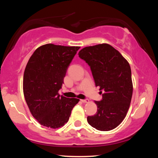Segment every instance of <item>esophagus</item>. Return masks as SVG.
I'll use <instances>...</instances> for the list:
<instances>
[{
    "label": "esophagus",
    "instance_id": "obj_1",
    "mask_svg": "<svg viewBox=\"0 0 158 158\" xmlns=\"http://www.w3.org/2000/svg\"><path fill=\"white\" fill-rule=\"evenodd\" d=\"M81 101L84 103H87V102H89V99L85 98V99H84V100H81Z\"/></svg>",
    "mask_w": 158,
    "mask_h": 158
}]
</instances>
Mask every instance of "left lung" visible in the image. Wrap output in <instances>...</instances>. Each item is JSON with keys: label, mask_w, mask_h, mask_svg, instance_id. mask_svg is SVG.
I'll list each match as a JSON object with an SVG mask.
<instances>
[{"label": "left lung", "mask_w": 158, "mask_h": 158, "mask_svg": "<svg viewBox=\"0 0 158 158\" xmlns=\"http://www.w3.org/2000/svg\"><path fill=\"white\" fill-rule=\"evenodd\" d=\"M79 57L90 66L95 86L103 91L102 99L95 101L97 113L87 117L93 127L109 131L121 123L129 109L133 86L131 68L118 51L108 44L86 47Z\"/></svg>", "instance_id": "8db88e82"}]
</instances>
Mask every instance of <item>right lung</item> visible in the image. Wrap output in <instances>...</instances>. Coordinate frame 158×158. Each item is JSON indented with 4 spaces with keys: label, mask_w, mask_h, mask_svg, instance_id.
Here are the masks:
<instances>
[{
    "label": "right lung",
    "mask_w": 158,
    "mask_h": 158,
    "mask_svg": "<svg viewBox=\"0 0 158 158\" xmlns=\"http://www.w3.org/2000/svg\"><path fill=\"white\" fill-rule=\"evenodd\" d=\"M79 47L47 44L35 51L23 74V89L31 113L41 125L58 128L68 121L77 98L58 94Z\"/></svg>",
    "instance_id": "right-lung-1"
}]
</instances>
